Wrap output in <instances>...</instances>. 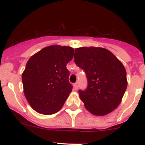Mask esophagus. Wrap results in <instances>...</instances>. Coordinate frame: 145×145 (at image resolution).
I'll return each instance as SVG.
<instances>
[{
	"label": "esophagus",
	"mask_w": 145,
	"mask_h": 145,
	"mask_svg": "<svg viewBox=\"0 0 145 145\" xmlns=\"http://www.w3.org/2000/svg\"><path fill=\"white\" fill-rule=\"evenodd\" d=\"M74 89H75L76 90H78V82H76V83H74Z\"/></svg>",
	"instance_id": "esophagus-1"
}]
</instances>
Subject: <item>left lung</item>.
<instances>
[{"label": "left lung", "mask_w": 145, "mask_h": 145, "mask_svg": "<svg viewBox=\"0 0 145 145\" xmlns=\"http://www.w3.org/2000/svg\"><path fill=\"white\" fill-rule=\"evenodd\" d=\"M74 62L84 70L88 86L79 90L86 109L95 116H105L121 104L128 86L126 71L112 52L100 47L75 49Z\"/></svg>", "instance_id": "1"}]
</instances>
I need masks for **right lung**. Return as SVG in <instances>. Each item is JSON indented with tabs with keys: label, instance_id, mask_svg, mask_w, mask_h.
Returning <instances> with one entry per match:
<instances>
[{
	"label": "right lung",
	"instance_id": "1",
	"mask_svg": "<svg viewBox=\"0 0 145 145\" xmlns=\"http://www.w3.org/2000/svg\"><path fill=\"white\" fill-rule=\"evenodd\" d=\"M74 53L71 47L53 45L29 58L22 80L26 99L36 112L49 115L62 109L72 91L66 66Z\"/></svg>",
	"mask_w": 145,
	"mask_h": 145
}]
</instances>
